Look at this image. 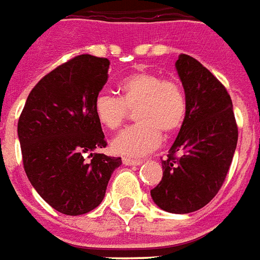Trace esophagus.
Here are the masks:
<instances>
[{"label":"esophagus","instance_id":"esophagus-1","mask_svg":"<svg viewBox=\"0 0 260 260\" xmlns=\"http://www.w3.org/2000/svg\"><path fill=\"white\" fill-rule=\"evenodd\" d=\"M122 162H124V165H135V167L143 164V161H142V159H132V158H128V157H124V158H122Z\"/></svg>","mask_w":260,"mask_h":260}]
</instances>
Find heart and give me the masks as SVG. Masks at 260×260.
Segmentation results:
<instances>
[{
  "label": "heart",
  "instance_id": "heart-1",
  "mask_svg": "<svg viewBox=\"0 0 260 260\" xmlns=\"http://www.w3.org/2000/svg\"><path fill=\"white\" fill-rule=\"evenodd\" d=\"M118 92L120 98L101 92L93 102L96 120L110 131L118 129L129 110H136L138 124L122 131L111 142L115 154L143 157L158 147L161 134L171 136L182 128L187 102L178 81L142 71L125 77L118 84Z\"/></svg>",
  "mask_w": 260,
  "mask_h": 260
}]
</instances>
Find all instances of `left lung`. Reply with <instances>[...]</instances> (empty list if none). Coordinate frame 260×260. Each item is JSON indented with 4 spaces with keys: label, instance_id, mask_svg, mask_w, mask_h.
<instances>
[{
    "label": "left lung",
    "instance_id": "1",
    "mask_svg": "<svg viewBox=\"0 0 260 260\" xmlns=\"http://www.w3.org/2000/svg\"><path fill=\"white\" fill-rule=\"evenodd\" d=\"M187 113L178 138L162 161V179L150 191L159 208L190 213L218 194L237 147L233 103L216 77L189 55L175 63Z\"/></svg>",
    "mask_w": 260,
    "mask_h": 260
}]
</instances>
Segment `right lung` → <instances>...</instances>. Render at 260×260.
<instances>
[{"mask_svg":"<svg viewBox=\"0 0 260 260\" xmlns=\"http://www.w3.org/2000/svg\"><path fill=\"white\" fill-rule=\"evenodd\" d=\"M110 61L80 55L40 80L17 122L24 171L52 208L70 216L95 209L120 157L106 147L93 102L107 82Z\"/></svg>","mask_w":260,"mask_h":260,"instance_id":"obj_1","label":"right lung"}]
</instances>
